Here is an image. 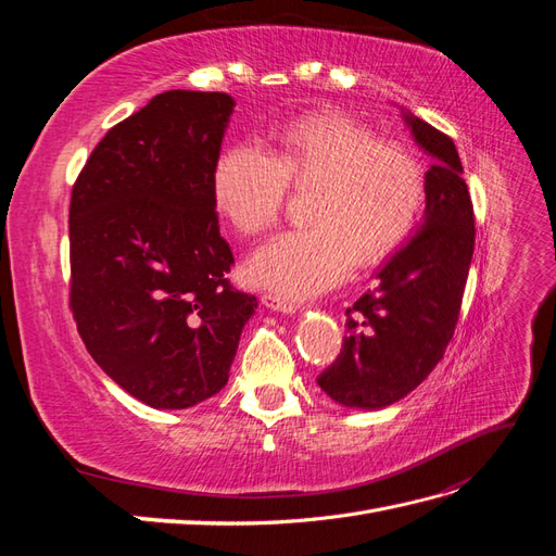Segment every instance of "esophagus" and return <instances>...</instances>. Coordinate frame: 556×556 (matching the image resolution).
<instances>
[{"label":"esophagus","instance_id":"34e87169","mask_svg":"<svg viewBox=\"0 0 556 556\" xmlns=\"http://www.w3.org/2000/svg\"><path fill=\"white\" fill-rule=\"evenodd\" d=\"M262 304H264L266 308L278 311V313H296V311H299L296 301H292V299H288V296H280V294H276V292H264V294H262Z\"/></svg>","mask_w":556,"mask_h":556}]
</instances>
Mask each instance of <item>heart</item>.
<instances>
[{"label":"heart","instance_id":"heart-1","mask_svg":"<svg viewBox=\"0 0 556 556\" xmlns=\"http://www.w3.org/2000/svg\"><path fill=\"white\" fill-rule=\"evenodd\" d=\"M292 185L317 188L308 227L285 231L248 262V278L282 296H311L348 278L357 257L380 262L408 239L427 197L425 164L410 148L343 111L285 123L271 153L227 146L213 166V199L243 237H260L282 213Z\"/></svg>","mask_w":556,"mask_h":556}]
</instances>
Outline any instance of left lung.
I'll return each mask as SVG.
<instances>
[{"mask_svg":"<svg viewBox=\"0 0 556 556\" xmlns=\"http://www.w3.org/2000/svg\"><path fill=\"white\" fill-rule=\"evenodd\" d=\"M406 121L433 157L425 225L380 268L376 288L345 311L341 355L317 376L348 408L390 406L433 371L457 327L473 257L476 215L457 148L419 117Z\"/></svg>","mask_w":556,"mask_h":556,"instance_id":"8db88e82","label":"left lung"}]
</instances>
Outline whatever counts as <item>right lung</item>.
<instances>
[{"label":"right lung","instance_id":"right-lung-1","mask_svg":"<svg viewBox=\"0 0 556 556\" xmlns=\"http://www.w3.org/2000/svg\"><path fill=\"white\" fill-rule=\"evenodd\" d=\"M233 99L169 90L106 131L70 204V308L102 371L153 408L227 384L257 301L233 288L213 166Z\"/></svg>","mask_w":556,"mask_h":556}]
</instances>
